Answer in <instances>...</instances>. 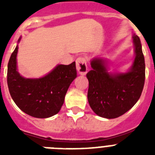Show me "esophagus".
Listing matches in <instances>:
<instances>
[{
    "mask_svg": "<svg viewBox=\"0 0 155 155\" xmlns=\"http://www.w3.org/2000/svg\"><path fill=\"white\" fill-rule=\"evenodd\" d=\"M77 71H78L80 74L84 75L87 71V61L84 57H78L76 60Z\"/></svg>",
    "mask_w": 155,
    "mask_h": 155,
    "instance_id": "1",
    "label": "esophagus"
}]
</instances>
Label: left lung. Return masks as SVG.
<instances>
[{
  "mask_svg": "<svg viewBox=\"0 0 155 155\" xmlns=\"http://www.w3.org/2000/svg\"><path fill=\"white\" fill-rule=\"evenodd\" d=\"M134 60L125 73L109 72L106 60L94 57L86 74L89 87L87 100L94 113L106 119L124 115L141 95L145 81V62L140 38L134 34Z\"/></svg>",
  "mask_w": 155,
  "mask_h": 155,
  "instance_id": "1",
  "label": "left lung"
}]
</instances>
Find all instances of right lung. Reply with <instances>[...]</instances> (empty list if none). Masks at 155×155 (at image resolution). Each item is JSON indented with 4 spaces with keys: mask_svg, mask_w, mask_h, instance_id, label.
<instances>
[{
    "mask_svg": "<svg viewBox=\"0 0 155 155\" xmlns=\"http://www.w3.org/2000/svg\"><path fill=\"white\" fill-rule=\"evenodd\" d=\"M8 64V86L12 99L25 113L35 118H48L58 113L70 84L77 78L75 62L58 64L39 78H26L18 73L17 54L18 43Z\"/></svg>",
    "mask_w": 155,
    "mask_h": 155,
    "instance_id": "right-lung-1",
    "label": "right lung"
}]
</instances>
